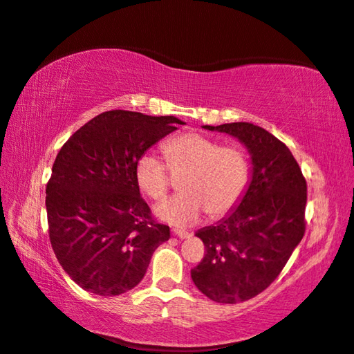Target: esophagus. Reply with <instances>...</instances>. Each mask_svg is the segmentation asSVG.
<instances>
[{"instance_id":"34e87169","label":"esophagus","mask_w":354,"mask_h":354,"mask_svg":"<svg viewBox=\"0 0 354 354\" xmlns=\"http://www.w3.org/2000/svg\"><path fill=\"white\" fill-rule=\"evenodd\" d=\"M173 234H175V236L179 237V239H189V237L192 236L190 232L183 231V230H173Z\"/></svg>"}]
</instances>
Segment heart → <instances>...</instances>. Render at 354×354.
Here are the masks:
<instances>
[{
  "mask_svg": "<svg viewBox=\"0 0 354 354\" xmlns=\"http://www.w3.org/2000/svg\"><path fill=\"white\" fill-rule=\"evenodd\" d=\"M164 155L173 175H183L178 196L155 208L158 219L175 227H190L205 212L212 219L234 208L250 181V161L234 145L221 146L198 132H187L165 142ZM135 181L150 199L160 201L170 187L165 162L153 152H145L135 162Z\"/></svg>",
  "mask_w": 354,
  "mask_h": 354,
  "instance_id": "1",
  "label": "heart"
}]
</instances>
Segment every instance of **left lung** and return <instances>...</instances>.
I'll use <instances>...</instances> for the list:
<instances>
[{"label":"left lung","mask_w":354,"mask_h":354,"mask_svg":"<svg viewBox=\"0 0 354 354\" xmlns=\"http://www.w3.org/2000/svg\"><path fill=\"white\" fill-rule=\"evenodd\" d=\"M202 127L237 138L251 156V178L239 204L196 231L207 252L192 269L205 297L236 304L265 290L301 242L307 185L288 146L263 127L243 122Z\"/></svg>","instance_id":"1"}]
</instances>
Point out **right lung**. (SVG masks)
Wrapping results in <instances>:
<instances>
[{"label": "right lung", "instance_id": "1", "mask_svg": "<svg viewBox=\"0 0 354 354\" xmlns=\"http://www.w3.org/2000/svg\"><path fill=\"white\" fill-rule=\"evenodd\" d=\"M185 124L173 115L108 111L74 132L53 164L47 184L48 234L71 280L95 295L133 289L170 237L156 223L135 181L138 156Z\"/></svg>", "mask_w": 354, "mask_h": 354}]
</instances>
